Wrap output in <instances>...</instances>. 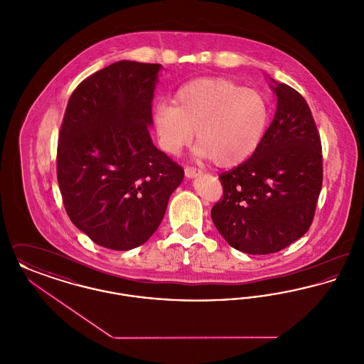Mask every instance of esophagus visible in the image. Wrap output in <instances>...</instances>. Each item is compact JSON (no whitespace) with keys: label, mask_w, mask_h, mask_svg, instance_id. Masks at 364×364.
<instances>
[{"label":"esophagus","mask_w":364,"mask_h":364,"mask_svg":"<svg viewBox=\"0 0 364 364\" xmlns=\"http://www.w3.org/2000/svg\"><path fill=\"white\" fill-rule=\"evenodd\" d=\"M184 172H186L187 177H196V176L203 173L202 169H196V168H193V166H186Z\"/></svg>","instance_id":"34e87169"}]
</instances>
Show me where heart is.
Returning a JSON list of instances; mask_svg holds the SVG:
<instances>
[{
  "mask_svg": "<svg viewBox=\"0 0 364 364\" xmlns=\"http://www.w3.org/2000/svg\"><path fill=\"white\" fill-rule=\"evenodd\" d=\"M173 102L154 109L162 149L178 154L196 131V154L223 168L239 165L254 154L270 116L260 92L224 77L187 83L176 92Z\"/></svg>",
  "mask_w": 364,
  "mask_h": 364,
  "instance_id": "1",
  "label": "heart"
}]
</instances>
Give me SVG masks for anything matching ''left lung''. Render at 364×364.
Wrapping results in <instances>:
<instances>
[{"mask_svg":"<svg viewBox=\"0 0 364 364\" xmlns=\"http://www.w3.org/2000/svg\"><path fill=\"white\" fill-rule=\"evenodd\" d=\"M273 85L274 120L252 156L218 176L224 196L211 208L226 242L251 255L278 252L310 229L323 180L310 106L292 87Z\"/></svg>","mask_w":364,"mask_h":364,"instance_id":"8db88e82","label":"left lung"}]
</instances>
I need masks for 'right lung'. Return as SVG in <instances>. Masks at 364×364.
<instances>
[{
	"label": "right lung",
	"instance_id": "right-lung-1",
	"mask_svg": "<svg viewBox=\"0 0 364 364\" xmlns=\"http://www.w3.org/2000/svg\"><path fill=\"white\" fill-rule=\"evenodd\" d=\"M159 70L124 60L92 73L73 90L58 134L57 180L65 211L109 250L147 242L184 177L149 134Z\"/></svg>",
	"mask_w": 364,
	"mask_h": 364
}]
</instances>
